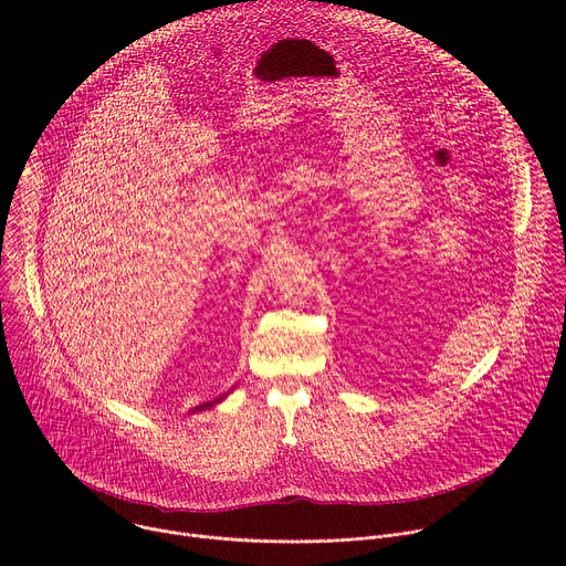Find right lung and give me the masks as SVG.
<instances>
[{"label": "right lung", "instance_id": "1", "mask_svg": "<svg viewBox=\"0 0 566 566\" xmlns=\"http://www.w3.org/2000/svg\"><path fill=\"white\" fill-rule=\"evenodd\" d=\"M223 396H226V394H223ZM223 396H219V398H214V400H208V402H203V406H197L192 412H203V410H210V408H214L217 402H219Z\"/></svg>", "mask_w": 566, "mask_h": 566}]
</instances>
